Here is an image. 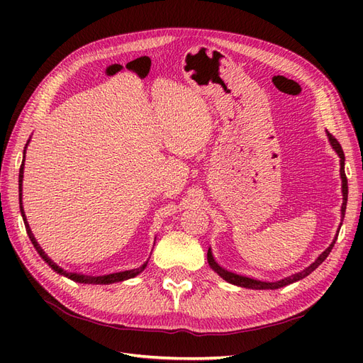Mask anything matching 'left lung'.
I'll return each mask as SVG.
<instances>
[{"instance_id": "8db88e82", "label": "left lung", "mask_w": 363, "mask_h": 363, "mask_svg": "<svg viewBox=\"0 0 363 363\" xmlns=\"http://www.w3.org/2000/svg\"><path fill=\"white\" fill-rule=\"evenodd\" d=\"M327 138H328V142H330L332 148L336 151V155L339 156V162H340V180H342V206H340V225H342V221H344V216H345V208H347V199H348V184H347V177H345V171H344V162H345V156H344V151H342V147H340L339 142L328 133L327 131ZM339 225V227H340ZM337 239V233L333 239V242L328 245L320 256H318L309 267H306L304 269H301L300 272H295L292 274V276L289 277H284L281 280H277V281H262V280H255V279H250V277H244V276H239V274H235V272H230L227 269H224L223 267H219L216 260L213 259V255H212V250L208 248L207 251V262L208 265H211V268L218 274L219 277H223L225 281L232 283V284H236V286H240V288H247V289H279V288H283L286 286V284H291L294 281H298L304 277L309 276L311 272H313L318 267L321 265V263L327 259V256L330 255V251L336 242Z\"/></svg>"}]
</instances>
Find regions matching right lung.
Wrapping results in <instances>:
<instances>
[{"label": "right lung", "mask_w": 363, "mask_h": 363, "mask_svg": "<svg viewBox=\"0 0 363 363\" xmlns=\"http://www.w3.org/2000/svg\"><path fill=\"white\" fill-rule=\"evenodd\" d=\"M30 144V139L27 140V144L24 147V156H23V163H21V169H19V208H21V215H23V219H24V224H26V230H27V235L31 240L33 247L36 248V251L39 252V256L45 260L50 268L52 271H56L57 274H60V276L63 277H68L77 283H87V284H111V283H116V281H124V280H128V279H133L136 276H139V274L144 271L147 268V262H144V265H140L138 268H133V269H127V271H119V272H112V274H100V276H89V274H79V272H69V271H65L63 268H60L56 262H52L45 251L42 250V247L38 244V240L35 238V235H33L31 228L28 225V221H27V216H26V212H24V207H23V180H24V164H26V151H27V147ZM156 244V242H155Z\"/></svg>", "instance_id": "add662e5"}]
</instances>
